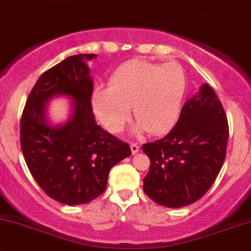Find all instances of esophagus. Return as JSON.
Returning a JSON list of instances; mask_svg holds the SVG:
<instances>
[{
	"mask_svg": "<svg viewBox=\"0 0 251 251\" xmlns=\"http://www.w3.org/2000/svg\"><path fill=\"white\" fill-rule=\"evenodd\" d=\"M130 149H132L133 154H137L139 151V145L137 143H130Z\"/></svg>",
	"mask_w": 251,
	"mask_h": 251,
	"instance_id": "esophagus-1",
	"label": "esophagus"
}]
</instances>
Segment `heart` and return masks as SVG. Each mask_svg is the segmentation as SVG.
<instances>
[{"label": "heart", "instance_id": "obj_1", "mask_svg": "<svg viewBox=\"0 0 251 251\" xmlns=\"http://www.w3.org/2000/svg\"><path fill=\"white\" fill-rule=\"evenodd\" d=\"M187 83V74L180 64L135 59L114 71L109 86L95 88L92 107L104 127L117 133L123 129L133 104L137 116L133 130L161 134L177 121Z\"/></svg>", "mask_w": 251, "mask_h": 251}]
</instances>
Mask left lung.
<instances>
[{
  "label": "left lung",
  "mask_w": 251,
  "mask_h": 251,
  "mask_svg": "<svg viewBox=\"0 0 251 251\" xmlns=\"http://www.w3.org/2000/svg\"><path fill=\"white\" fill-rule=\"evenodd\" d=\"M228 138L223 106L213 88L204 83L185 102L175 127L142 147L150 159L143 185L145 195L170 208L199 201L223 166Z\"/></svg>",
  "instance_id": "left-lung-1"
}]
</instances>
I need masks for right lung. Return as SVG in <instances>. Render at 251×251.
<instances>
[{
    "instance_id": "add662e5",
    "label": "right lung",
    "mask_w": 251,
    "mask_h": 251,
    "mask_svg": "<svg viewBox=\"0 0 251 251\" xmlns=\"http://www.w3.org/2000/svg\"><path fill=\"white\" fill-rule=\"evenodd\" d=\"M95 54L66 58L42 74L21 118V148L30 174L52 200L85 204L104 192L111 169L132 154L128 143L109 134L95 121L94 83L87 63ZM58 94L73 99V112L63 126L47 123L45 106Z\"/></svg>"
}]
</instances>
